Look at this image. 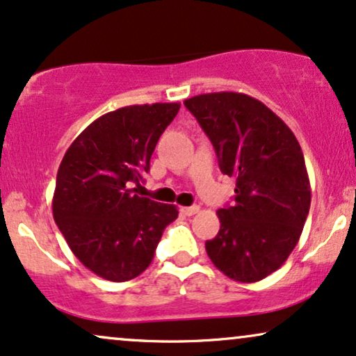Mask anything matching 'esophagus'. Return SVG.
<instances>
[{
    "label": "esophagus",
    "instance_id": "esophagus-1",
    "mask_svg": "<svg viewBox=\"0 0 356 356\" xmlns=\"http://www.w3.org/2000/svg\"><path fill=\"white\" fill-rule=\"evenodd\" d=\"M199 210H200V207H199V205H192V207H182V209H181L182 213H184V215H187V217H192V215L199 213Z\"/></svg>",
    "mask_w": 356,
    "mask_h": 356
}]
</instances>
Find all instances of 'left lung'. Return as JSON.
<instances>
[{
  "label": "left lung",
  "mask_w": 356,
  "mask_h": 356,
  "mask_svg": "<svg viewBox=\"0 0 356 356\" xmlns=\"http://www.w3.org/2000/svg\"><path fill=\"white\" fill-rule=\"evenodd\" d=\"M184 105L210 138L220 170L236 179L235 204L217 211L220 232L205 243L207 254L233 281H261L286 263L309 215L299 141L274 111L245 93H204Z\"/></svg>",
  "instance_id": "1"
}]
</instances>
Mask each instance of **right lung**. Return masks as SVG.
Returning a JSON list of instances; mask_svg holds the SVG:
<instances>
[{
    "label": "right lung",
    "mask_w": 356,
    "mask_h": 356,
    "mask_svg": "<svg viewBox=\"0 0 356 356\" xmlns=\"http://www.w3.org/2000/svg\"><path fill=\"white\" fill-rule=\"evenodd\" d=\"M181 103L131 105L100 116L74 139L57 170L52 213L72 253L106 281L149 266L175 205L133 193Z\"/></svg>",
    "instance_id": "1"
}]
</instances>
